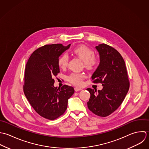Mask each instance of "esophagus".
Instances as JSON below:
<instances>
[{"label": "esophagus", "instance_id": "esophagus-1", "mask_svg": "<svg viewBox=\"0 0 149 149\" xmlns=\"http://www.w3.org/2000/svg\"><path fill=\"white\" fill-rule=\"evenodd\" d=\"M74 90H75V91H80V90H82V89H81V88H77V87H76V88H74Z\"/></svg>", "mask_w": 149, "mask_h": 149}]
</instances>
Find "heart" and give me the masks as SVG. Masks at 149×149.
Masks as SVG:
<instances>
[{
  "mask_svg": "<svg viewBox=\"0 0 149 149\" xmlns=\"http://www.w3.org/2000/svg\"><path fill=\"white\" fill-rule=\"evenodd\" d=\"M72 53L84 61V66L88 70L95 68L98 64V59L94 55V51L89 47L82 45L74 48ZM69 58L67 54H63L58 59V64L60 68L64 69L68 65ZM85 78L84 73L72 72L67 77V80L74 85L81 86L83 84V80Z\"/></svg>",
  "mask_w": 149,
  "mask_h": 149,
  "instance_id": "heart-1",
  "label": "heart"
}]
</instances>
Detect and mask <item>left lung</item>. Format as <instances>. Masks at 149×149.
I'll list each match as a JSON object with an SVG mask.
<instances>
[{"instance_id":"obj_1","label":"left lung","mask_w":149,"mask_h":149,"mask_svg":"<svg viewBox=\"0 0 149 149\" xmlns=\"http://www.w3.org/2000/svg\"><path fill=\"white\" fill-rule=\"evenodd\" d=\"M100 63L91 76L93 82L100 83L101 90L87 89L90 93L88 107L95 115L106 117L115 111L127 95L130 82L124 60L119 52L105 44L95 47Z\"/></svg>"}]
</instances>
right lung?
<instances>
[{
    "instance_id": "right-lung-1",
    "label": "right lung",
    "mask_w": 149,
    "mask_h": 149,
    "mask_svg": "<svg viewBox=\"0 0 149 149\" xmlns=\"http://www.w3.org/2000/svg\"><path fill=\"white\" fill-rule=\"evenodd\" d=\"M71 44L45 45L31 55L25 68L24 91L31 106L41 116L55 120L63 115L68 100L74 93L72 86L55 87L54 78L60 72V56Z\"/></svg>"
}]
</instances>
